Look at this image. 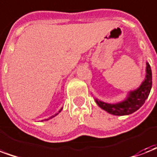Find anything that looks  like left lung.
<instances>
[{"label":"left lung","mask_w":157,"mask_h":157,"mask_svg":"<svg viewBox=\"0 0 157 157\" xmlns=\"http://www.w3.org/2000/svg\"><path fill=\"white\" fill-rule=\"evenodd\" d=\"M147 75L145 81L142 82L138 89L129 93L128 97L121 103L118 104H107L100 100H95L97 105L102 109L113 115H128L134 113L145 103L150 94L151 86H152V76L151 69L149 63H147Z\"/></svg>","instance_id":"1"}]
</instances>
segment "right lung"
I'll list each match as a JSON object with an SVG mask.
<instances>
[{
    "label": "right lung",
    "instance_id": "1",
    "mask_svg": "<svg viewBox=\"0 0 157 157\" xmlns=\"http://www.w3.org/2000/svg\"><path fill=\"white\" fill-rule=\"evenodd\" d=\"M61 110H62V109H61ZM61 110H60V111H59V112H58V113H60V112H61ZM57 113H56V114H55V115H54V116H56V115H57ZM54 116H52V117H54ZM52 117H51V118H52ZM46 120H48V119H46Z\"/></svg>",
    "mask_w": 157,
    "mask_h": 157
}]
</instances>
